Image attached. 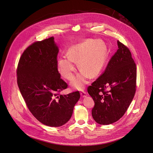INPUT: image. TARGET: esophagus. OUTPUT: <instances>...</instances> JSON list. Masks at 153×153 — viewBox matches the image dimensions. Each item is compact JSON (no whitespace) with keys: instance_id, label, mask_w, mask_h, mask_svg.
<instances>
[{"instance_id":"34e87169","label":"esophagus","mask_w":153,"mask_h":153,"mask_svg":"<svg viewBox=\"0 0 153 153\" xmlns=\"http://www.w3.org/2000/svg\"><path fill=\"white\" fill-rule=\"evenodd\" d=\"M80 95L83 97H85V96H87V93L86 92L84 91V90H82L80 91Z\"/></svg>"}]
</instances>
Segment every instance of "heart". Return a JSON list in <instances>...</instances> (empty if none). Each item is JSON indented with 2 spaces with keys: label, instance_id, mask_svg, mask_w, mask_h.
<instances>
[{
  "label": "heart",
  "instance_id": "b5f03b06",
  "mask_svg": "<svg viewBox=\"0 0 153 153\" xmlns=\"http://www.w3.org/2000/svg\"><path fill=\"white\" fill-rule=\"evenodd\" d=\"M106 59L105 45L97 40L88 39L71 46L68 49V56L58 59L57 68L63 78L71 80L76 71L74 62H77L78 68L82 73L73 80L71 85L77 89H82L87 76L90 77L97 76L102 71Z\"/></svg>",
  "mask_w": 153,
  "mask_h": 153
}]
</instances>
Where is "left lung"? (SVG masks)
Listing matches in <instances>:
<instances>
[{
	"label": "left lung",
	"mask_w": 153,
	"mask_h": 153,
	"mask_svg": "<svg viewBox=\"0 0 153 153\" xmlns=\"http://www.w3.org/2000/svg\"><path fill=\"white\" fill-rule=\"evenodd\" d=\"M118 50L104 72L87 87L94 106L93 118L107 125L121 119L132 102L136 91V65L129 49L117 40Z\"/></svg>",
	"instance_id": "obj_1"
}]
</instances>
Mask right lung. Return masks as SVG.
<instances>
[{
    "instance_id": "obj_1",
    "label": "right lung",
    "mask_w": 153,
    "mask_h": 153,
    "mask_svg": "<svg viewBox=\"0 0 153 153\" xmlns=\"http://www.w3.org/2000/svg\"><path fill=\"white\" fill-rule=\"evenodd\" d=\"M58 53L53 37L35 42L22 53L16 71L17 85L28 109L51 127L66 124L80 97L79 91L60 94L68 85L57 70Z\"/></svg>"
}]
</instances>
